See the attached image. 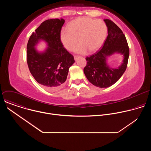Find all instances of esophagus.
Returning a JSON list of instances; mask_svg holds the SVG:
<instances>
[{"label": "esophagus", "mask_w": 151, "mask_h": 151, "mask_svg": "<svg viewBox=\"0 0 151 151\" xmlns=\"http://www.w3.org/2000/svg\"><path fill=\"white\" fill-rule=\"evenodd\" d=\"M78 57V56H77V55H74V58H75V60H77Z\"/></svg>", "instance_id": "34e87169"}]
</instances>
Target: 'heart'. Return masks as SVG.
Returning <instances> with one entry per match:
<instances>
[{
  "instance_id": "heart-1",
  "label": "heart",
  "mask_w": 151,
  "mask_h": 151,
  "mask_svg": "<svg viewBox=\"0 0 151 151\" xmlns=\"http://www.w3.org/2000/svg\"><path fill=\"white\" fill-rule=\"evenodd\" d=\"M107 27L103 21L90 17H80L70 22L67 29H63L60 33L63 45L69 51H73L80 44L76 52L84 54L88 51L94 52L98 51L106 39Z\"/></svg>"
}]
</instances>
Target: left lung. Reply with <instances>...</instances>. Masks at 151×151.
I'll list each match as a JSON object with an SVG mask.
<instances>
[{"label": "left lung", "instance_id": "1", "mask_svg": "<svg viewBox=\"0 0 151 151\" xmlns=\"http://www.w3.org/2000/svg\"><path fill=\"white\" fill-rule=\"evenodd\" d=\"M108 29V35L102 48L95 54L87 57V65L83 72L88 80L100 88L111 87L117 82L125 71L129 57V47L126 37L120 28L109 19H104ZM114 52L124 56L123 63L118 69H111L106 66V57Z\"/></svg>", "mask_w": 151, "mask_h": 151}]
</instances>
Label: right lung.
Returning a JSON list of instances; mask_svg holds the SVG:
<instances>
[{"instance_id": "1", "label": "right lung", "mask_w": 151, "mask_h": 151, "mask_svg": "<svg viewBox=\"0 0 151 151\" xmlns=\"http://www.w3.org/2000/svg\"><path fill=\"white\" fill-rule=\"evenodd\" d=\"M63 19H50L33 32L27 45V62L35 80L49 90L60 89L66 81L69 68L75 62L73 56L62 44L60 33ZM40 39L45 40L49 47L44 53H39L34 47Z\"/></svg>"}]
</instances>
